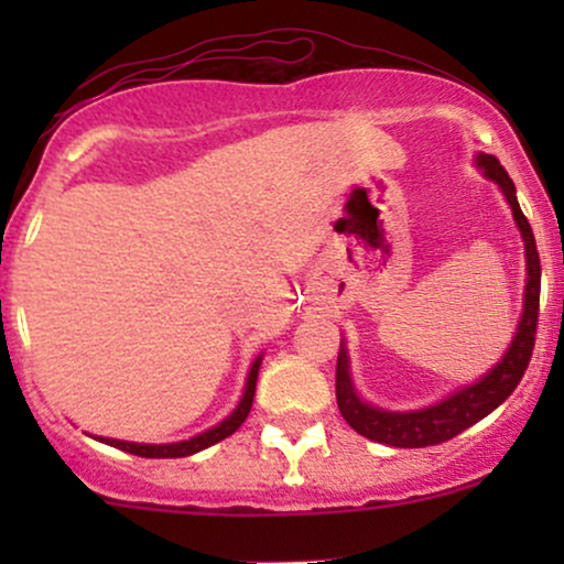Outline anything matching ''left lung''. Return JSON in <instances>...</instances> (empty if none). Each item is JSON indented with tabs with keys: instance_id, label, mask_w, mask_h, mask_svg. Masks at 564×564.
Returning <instances> with one entry per match:
<instances>
[{
	"instance_id": "8db88e82",
	"label": "left lung",
	"mask_w": 564,
	"mask_h": 564,
	"mask_svg": "<svg viewBox=\"0 0 564 564\" xmlns=\"http://www.w3.org/2000/svg\"><path fill=\"white\" fill-rule=\"evenodd\" d=\"M477 166L485 172V177L494 180L501 187V193L511 206L517 228L522 232V241H525V307H522V318L517 323V334L511 339L507 355L482 379H477L475 384L462 387V390L448 394V398L440 400L435 405L422 408V411H384V408L360 400L352 387V377H349L347 349L341 345L339 360H336V405H339L345 422L358 435L373 440V443L394 445V448H426V445L445 443V440L462 435L471 424L480 422L490 411H496L517 390L520 379L525 377V368L535 347V326H539V249H535L533 230H530L528 217L522 215L514 183H511L507 170L498 164L496 156H488V153H477Z\"/></svg>"
}]
</instances>
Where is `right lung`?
Here are the masks:
<instances>
[{"mask_svg":"<svg viewBox=\"0 0 564 564\" xmlns=\"http://www.w3.org/2000/svg\"><path fill=\"white\" fill-rule=\"evenodd\" d=\"M260 364H262V358H257L254 366H251L249 379H246L243 398H241V403L236 405V411H232L230 416L225 419V422H219L217 426H212V430L200 432V435H196V437L183 440V443H170V445L127 443V440H111V437H97V440H100V443H106V445H113V448H119V451L132 453V456H142V458H183V456H193V453L209 448V445L219 443V440L230 437L232 432H236L238 426L246 422V416H249V411H251V403H254L257 373H260Z\"/></svg>","mask_w":564,"mask_h":564,"instance_id":"obj_1","label":"right lung"}]
</instances>
